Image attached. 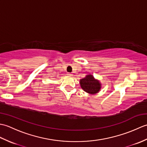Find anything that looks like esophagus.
<instances>
[{"instance_id": "34e87169", "label": "esophagus", "mask_w": 147, "mask_h": 147, "mask_svg": "<svg viewBox=\"0 0 147 147\" xmlns=\"http://www.w3.org/2000/svg\"><path fill=\"white\" fill-rule=\"evenodd\" d=\"M67 74L69 76H73V74H72V73H67Z\"/></svg>"}]
</instances>
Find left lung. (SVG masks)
<instances>
[{
  "mask_svg": "<svg viewBox=\"0 0 147 147\" xmlns=\"http://www.w3.org/2000/svg\"><path fill=\"white\" fill-rule=\"evenodd\" d=\"M80 85L84 91L94 95L97 93L101 89V84L97 80H95L92 74L86 75V77L80 81Z\"/></svg>",
  "mask_w": 147,
  "mask_h": 147,
  "instance_id": "8db88e82",
  "label": "left lung"
}]
</instances>
